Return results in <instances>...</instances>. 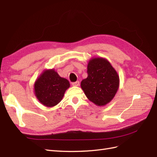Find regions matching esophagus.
Wrapping results in <instances>:
<instances>
[{
	"label": "esophagus",
	"instance_id": "34e87169",
	"mask_svg": "<svg viewBox=\"0 0 157 157\" xmlns=\"http://www.w3.org/2000/svg\"><path fill=\"white\" fill-rule=\"evenodd\" d=\"M79 85V81H77L75 82L72 83V86H78Z\"/></svg>",
	"mask_w": 157,
	"mask_h": 157
}]
</instances>
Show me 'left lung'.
Masks as SVG:
<instances>
[{
  "label": "left lung",
  "mask_w": 157,
  "mask_h": 157,
  "mask_svg": "<svg viewBox=\"0 0 157 157\" xmlns=\"http://www.w3.org/2000/svg\"><path fill=\"white\" fill-rule=\"evenodd\" d=\"M88 77L81 88L90 101L97 106H105L114 98L119 86V77L107 60L97 57L88 64Z\"/></svg>",
  "instance_id": "obj_1"
}]
</instances>
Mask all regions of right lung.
I'll return each instance as SVG.
<instances>
[{"instance_id":"obj_1","label":"right lung","mask_w":157,"mask_h":157,"mask_svg":"<svg viewBox=\"0 0 157 157\" xmlns=\"http://www.w3.org/2000/svg\"><path fill=\"white\" fill-rule=\"evenodd\" d=\"M69 86L67 79L60 77L54 69H47L35 82L34 93L40 102L52 107L61 101Z\"/></svg>"}]
</instances>
